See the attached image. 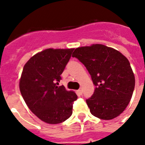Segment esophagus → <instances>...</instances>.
<instances>
[{
    "label": "esophagus",
    "mask_w": 145,
    "mask_h": 145,
    "mask_svg": "<svg viewBox=\"0 0 145 145\" xmlns=\"http://www.w3.org/2000/svg\"><path fill=\"white\" fill-rule=\"evenodd\" d=\"M77 93H78V94H80V95H82V93H83V89H82L81 88L77 90Z\"/></svg>",
    "instance_id": "esophagus-1"
}]
</instances>
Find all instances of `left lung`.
<instances>
[{
    "instance_id": "obj_1",
    "label": "left lung",
    "mask_w": 145,
    "mask_h": 145,
    "mask_svg": "<svg viewBox=\"0 0 145 145\" xmlns=\"http://www.w3.org/2000/svg\"><path fill=\"white\" fill-rule=\"evenodd\" d=\"M88 70L95 86L86 99L91 114L101 120L119 116L130 101L135 88V76L123 55L102 44L78 47L73 52Z\"/></svg>"
}]
</instances>
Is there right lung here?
I'll use <instances>...</instances> for the list:
<instances>
[{
    "label": "right lung",
    "instance_id": "right-lung-1",
    "mask_svg": "<svg viewBox=\"0 0 145 145\" xmlns=\"http://www.w3.org/2000/svg\"><path fill=\"white\" fill-rule=\"evenodd\" d=\"M74 50L46 49L31 57L22 70V96L32 113L47 123H60L72 114L77 95L58 85Z\"/></svg>",
    "mask_w": 145,
    "mask_h": 145
}]
</instances>
